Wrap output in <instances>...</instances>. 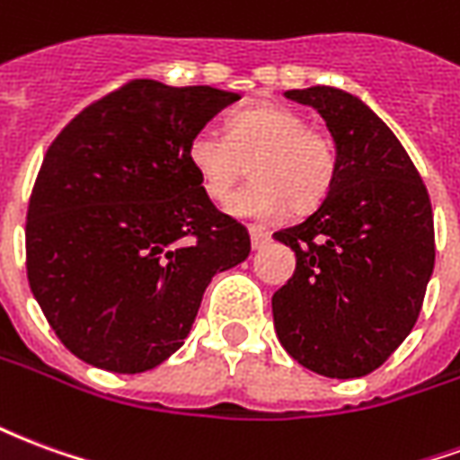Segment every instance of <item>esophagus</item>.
<instances>
[{"mask_svg": "<svg viewBox=\"0 0 460 460\" xmlns=\"http://www.w3.org/2000/svg\"><path fill=\"white\" fill-rule=\"evenodd\" d=\"M270 241V231L269 229H261V226H251V246L253 249H261V246H266Z\"/></svg>", "mask_w": 460, "mask_h": 460, "instance_id": "1", "label": "esophagus"}]
</instances>
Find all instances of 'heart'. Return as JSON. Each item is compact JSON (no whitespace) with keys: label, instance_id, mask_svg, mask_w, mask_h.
Returning <instances> with one entry per match:
<instances>
[{"label":"heart","instance_id":"heart-1","mask_svg":"<svg viewBox=\"0 0 460 460\" xmlns=\"http://www.w3.org/2000/svg\"><path fill=\"white\" fill-rule=\"evenodd\" d=\"M187 160L217 204L231 199L249 164L253 181L231 201V211L251 219H280L290 207L315 209L338 177V150L328 132L273 103L231 113L226 132H194Z\"/></svg>","mask_w":460,"mask_h":460}]
</instances>
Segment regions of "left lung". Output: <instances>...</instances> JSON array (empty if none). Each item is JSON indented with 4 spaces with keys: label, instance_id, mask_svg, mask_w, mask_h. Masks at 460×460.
Here are the masks:
<instances>
[{
    "label": "left lung",
    "instance_id": "8db88e82",
    "mask_svg": "<svg viewBox=\"0 0 460 460\" xmlns=\"http://www.w3.org/2000/svg\"><path fill=\"white\" fill-rule=\"evenodd\" d=\"M313 105L338 147L320 207L273 239L296 270L273 293V325L298 365L332 379L375 372L402 345L434 273V214L414 162L359 98L330 85L286 91Z\"/></svg>",
    "mask_w": 460,
    "mask_h": 460
}]
</instances>
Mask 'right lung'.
Instances as JSON below:
<instances>
[{
  "label": "right lung",
  "mask_w": 460,
  "mask_h": 460,
  "mask_svg": "<svg viewBox=\"0 0 460 460\" xmlns=\"http://www.w3.org/2000/svg\"><path fill=\"white\" fill-rule=\"evenodd\" d=\"M241 95L137 78L58 132L26 211V276L78 359L135 375L184 345L201 296L251 251L201 190L187 145Z\"/></svg>",
  "instance_id": "right-lung-1"
}]
</instances>
